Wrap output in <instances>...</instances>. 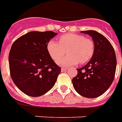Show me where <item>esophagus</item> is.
I'll use <instances>...</instances> for the list:
<instances>
[{"mask_svg": "<svg viewBox=\"0 0 122 122\" xmlns=\"http://www.w3.org/2000/svg\"><path fill=\"white\" fill-rule=\"evenodd\" d=\"M67 70H68V68H61V71H62V72L66 71Z\"/></svg>", "mask_w": 122, "mask_h": 122, "instance_id": "esophagus-1", "label": "esophagus"}]
</instances>
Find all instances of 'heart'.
Returning <instances> with one entry per match:
<instances>
[{"instance_id":"1","label":"heart","mask_w":122,"mask_h":122,"mask_svg":"<svg viewBox=\"0 0 122 122\" xmlns=\"http://www.w3.org/2000/svg\"><path fill=\"white\" fill-rule=\"evenodd\" d=\"M47 49L52 59L57 61L59 66H70L80 63L84 64L92 59L95 52V44L90 39L75 34L61 36L59 43L51 40L47 43ZM67 51L68 54L61 58ZM61 57V58H60Z\"/></svg>"}]
</instances>
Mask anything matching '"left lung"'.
<instances>
[{"mask_svg": "<svg viewBox=\"0 0 122 122\" xmlns=\"http://www.w3.org/2000/svg\"><path fill=\"white\" fill-rule=\"evenodd\" d=\"M95 44L92 58L85 66L77 69L78 74L72 83L76 92L89 98H97L109 88L114 80L117 59L114 49L110 41L95 30H85Z\"/></svg>", "mask_w": 122, "mask_h": 122, "instance_id": "left-lung-1", "label": "left lung"}]
</instances>
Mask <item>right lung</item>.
<instances>
[{
  "label": "right lung",
  "mask_w": 122,
  "mask_h": 122,
  "mask_svg": "<svg viewBox=\"0 0 122 122\" xmlns=\"http://www.w3.org/2000/svg\"><path fill=\"white\" fill-rule=\"evenodd\" d=\"M57 34L52 31H31L12 45L9 55L10 76L27 95L42 96L55 85L61 68L48 53L47 45Z\"/></svg>",
  "instance_id": "1"
}]
</instances>
